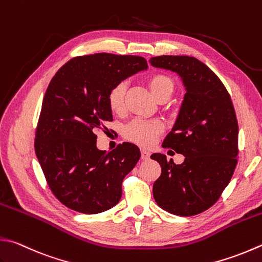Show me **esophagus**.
Wrapping results in <instances>:
<instances>
[{
  "instance_id": "obj_1",
  "label": "esophagus",
  "mask_w": 262,
  "mask_h": 262,
  "mask_svg": "<svg viewBox=\"0 0 262 262\" xmlns=\"http://www.w3.org/2000/svg\"><path fill=\"white\" fill-rule=\"evenodd\" d=\"M149 156H150L149 151L146 150V149H141V159L142 160H148V159H149Z\"/></svg>"
}]
</instances>
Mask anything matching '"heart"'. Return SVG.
Masks as SVG:
<instances>
[{"label": "heart", "mask_w": 262, "mask_h": 262, "mask_svg": "<svg viewBox=\"0 0 262 262\" xmlns=\"http://www.w3.org/2000/svg\"><path fill=\"white\" fill-rule=\"evenodd\" d=\"M148 85L157 99L161 97H170L173 91V81L165 74H154L148 78ZM125 84L123 82L117 83L113 86L107 96V102L110 110L114 114H122L125 110L124 102ZM163 131V124L156 120H145V118H135L124 127V137L127 140L145 147L151 146L156 141Z\"/></svg>", "instance_id": "1"}]
</instances>
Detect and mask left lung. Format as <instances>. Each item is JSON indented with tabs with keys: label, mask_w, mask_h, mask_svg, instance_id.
Segmentation results:
<instances>
[{
	"label": "left lung",
	"mask_w": 262,
	"mask_h": 262,
	"mask_svg": "<svg viewBox=\"0 0 262 262\" xmlns=\"http://www.w3.org/2000/svg\"><path fill=\"white\" fill-rule=\"evenodd\" d=\"M152 66L177 72L186 95L173 129L163 147L185 155L182 164L152 154L162 173L152 186L157 205L172 214L196 215L216 203L237 165L238 123L224 83L199 59L150 58Z\"/></svg>",
	"instance_id": "1"
}]
</instances>
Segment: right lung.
I'll use <instances>...</instances> for the list:
<instances>
[{"instance_id":"add662e5","label":"right lung","mask_w":262,"mask_h":262,"mask_svg":"<svg viewBox=\"0 0 262 262\" xmlns=\"http://www.w3.org/2000/svg\"><path fill=\"white\" fill-rule=\"evenodd\" d=\"M147 67L140 56L85 54L72 58L49 83L34 148L49 188L67 208L95 214L121 200L123 179L139 161L140 150L131 142L99 150L95 132L113 121L107 102L111 89Z\"/></svg>"}]
</instances>
